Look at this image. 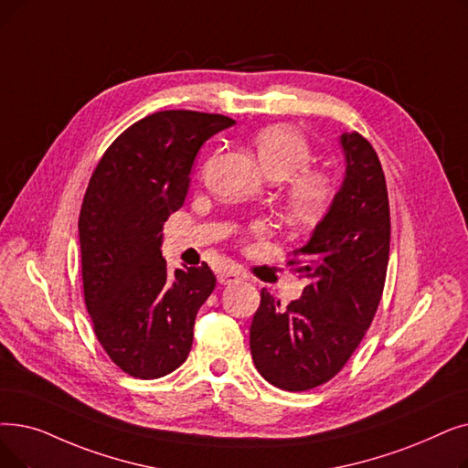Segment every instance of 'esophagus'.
Segmentation results:
<instances>
[{
  "instance_id": "1",
  "label": "esophagus",
  "mask_w": 468,
  "mask_h": 468,
  "mask_svg": "<svg viewBox=\"0 0 468 468\" xmlns=\"http://www.w3.org/2000/svg\"><path fill=\"white\" fill-rule=\"evenodd\" d=\"M242 279V273L237 271V270H223L219 275H218V281L219 284H235V282H240Z\"/></svg>"
}]
</instances>
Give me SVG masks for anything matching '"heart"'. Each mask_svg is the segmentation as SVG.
Segmentation results:
<instances>
[{"label": "heart", "instance_id": "1", "mask_svg": "<svg viewBox=\"0 0 468 468\" xmlns=\"http://www.w3.org/2000/svg\"><path fill=\"white\" fill-rule=\"evenodd\" d=\"M252 144L263 172L273 179L289 177L282 198L292 226H310L327 212L335 195L333 179L308 168L312 147L306 135L289 124H271L261 128Z\"/></svg>", "mask_w": 468, "mask_h": 468}]
</instances>
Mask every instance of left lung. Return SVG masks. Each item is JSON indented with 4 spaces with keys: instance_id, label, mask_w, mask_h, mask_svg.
<instances>
[{
    "instance_id": "8db88e82",
    "label": "left lung",
    "mask_w": 468,
    "mask_h": 468,
    "mask_svg": "<svg viewBox=\"0 0 468 468\" xmlns=\"http://www.w3.org/2000/svg\"><path fill=\"white\" fill-rule=\"evenodd\" d=\"M346 176L312 239L287 266L308 281L281 306L261 289L250 324L258 373L281 390L303 392L331 380L371 327L390 254V207L380 160L367 139L342 133Z\"/></svg>"
}]
</instances>
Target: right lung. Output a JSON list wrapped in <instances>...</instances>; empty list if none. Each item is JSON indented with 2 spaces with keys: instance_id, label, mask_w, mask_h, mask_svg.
Returning a JSON list of instances; mask_svg holds the SVG:
<instances>
[{
  "instance_id": "obj_1",
  "label": "right lung",
  "mask_w": 468,
  "mask_h": 468,
  "mask_svg": "<svg viewBox=\"0 0 468 468\" xmlns=\"http://www.w3.org/2000/svg\"><path fill=\"white\" fill-rule=\"evenodd\" d=\"M233 124L197 111L149 114L112 141L91 174L78 219L84 300L101 346L135 378L165 377L191 352L216 275L205 261L168 273L162 226L184 207L202 144Z\"/></svg>"
}]
</instances>
